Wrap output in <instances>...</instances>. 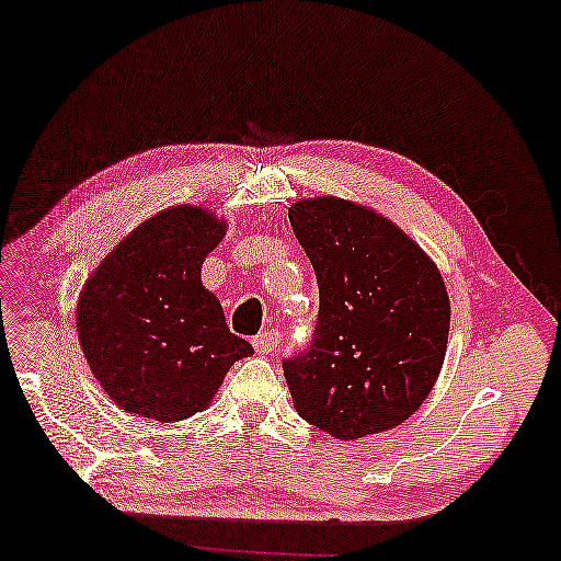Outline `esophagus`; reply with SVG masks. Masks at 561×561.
Instances as JSON below:
<instances>
[{
  "label": "esophagus",
  "instance_id": "obj_1",
  "mask_svg": "<svg viewBox=\"0 0 561 561\" xmlns=\"http://www.w3.org/2000/svg\"><path fill=\"white\" fill-rule=\"evenodd\" d=\"M253 346L257 353H261V356H271V353L278 351V346H280V335H278V331H263L253 339Z\"/></svg>",
  "mask_w": 561,
  "mask_h": 561
}]
</instances>
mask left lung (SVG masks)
Returning <instances> with one entry per match:
<instances>
[{
  "instance_id": "left-lung-1",
  "label": "left lung",
  "mask_w": 561,
  "mask_h": 561,
  "mask_svg": "<svg viewBox=\"0 0 561 561\" xmlns=\"http://www.w3.org/2000/svg\"><path fill=\"white\" fill-rule=\"evenodd\" d=\"M318 280L313 341L283 360L296 409L335 438L399 426L434 389L449 296L426 253L374 210L341 197L288 210Z\"/></svg>"
}]
</instances>
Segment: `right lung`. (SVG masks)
Here are the masks:
<instances>
[{
	"instance_id": "add662e5",
	"label": "right lung",
	"mask_w": 561,
	"mask_h": 561,
	"mask_svg": "<svg viewBox=\"0 0 561 561\" xmlns=\"http://www.w3.org/2000/svg\"><path fill=\"white\" fill-rule=\"evenodd\" d=\"M226 222L180 205L137 226L84 286L77 331L84 358L119 409L180 421L203 411L228 368L253 353L230 333L201 265Z\"/></svg>"
}]
</instances>
